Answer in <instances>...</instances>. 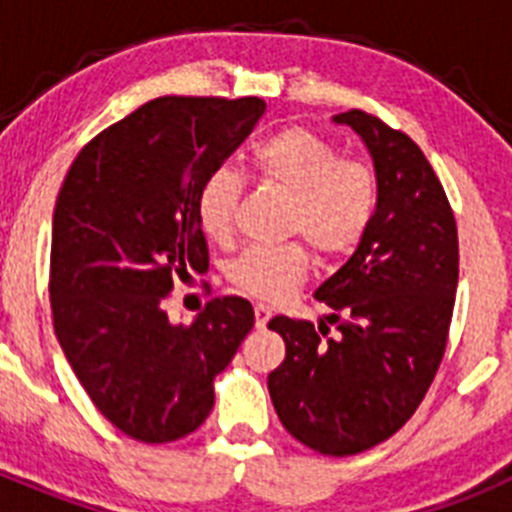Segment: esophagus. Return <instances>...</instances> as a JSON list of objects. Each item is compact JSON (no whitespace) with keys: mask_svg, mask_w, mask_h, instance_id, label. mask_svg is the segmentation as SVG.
Listing matches in <instances>:
<instances>
[{"mask_svg":"<svg viewBox=\"0 0 512 512\" xmlns=\"http://www.w3.org/2000/svg\"><path fill=\"white\" fill-rule=\"evenodd\" d=\"M253 318H256V328H266V323L271 320V310L266 305L253 307Z\"/></svg>","mask_w":512,"mask_h":512,"instance_id":"1","label":"esophagus"}]
</instances>
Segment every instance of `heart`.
<instances>
[{
	"label": "heart",
	"mask_w": 512,
	"mask_h": 512,
	"mask_svg": "<svg viewBox=\"0 0 512 512\" xmlns=\"http://www.w3.org/2000/svg\"><path fill=\"white\" fill-rule=\"evenodd\" d=\"M253 174L292 194L289 225L323 253H346L372 225L377 176L364 161L341 158L338 148L305 128H284L248 153ZM241 176L228 166L210 171L197 192V220L212 241H228L241 200ZM302 243L253 246L228 266L230 282L259 300H282L307 274Z\"/></svg>",
	"instance_id": "obj_1"
}]
</instances>
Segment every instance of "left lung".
Segmentation results:
<instances>
[{
  "mask_svg": "<svg viewBox=\"0 0 512 512\" xmlns=\"http://www.w3.org/2000/svg\"><path fill=\"white\" fill-rule=\"evenodd\" d=\"M366 146L377 210L346 264L315 289L330 325L274 318L287 356L269 374L279 420L297 441L348 456L408 423L443 359L459 282L456 220L428 158L361 110L333 115Z\"/></svg>",
  "mask_w": 512,
  "mask_h": 512,
  "instance_id": "1",
  "label": "left lung"
}]
</instances>
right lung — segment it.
<instances>
[{
    "instance_id": "add662e5",
    "label": "right lung",
    "mask_w": 512,
    "mask_h": 512,
    "mask_svg": "<svg viewBox=\"0 0 512 512\" xmlns=\"http://www.w3.org/2000/svg\"><path fill=\"white\" fill-rule=\"evenodd\" d=\"M259 97H158L99 133L53 210L56 338L99 413L125 436L169 443L210 415L212 379L253 328L243 297H215L189 325L164 300L207 271L197 192L251 135Z\"/></svg>"
}]
</instances>
